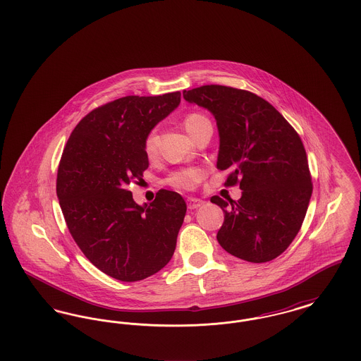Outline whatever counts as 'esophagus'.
Instances as JSON below:
<instances>
[{
  "label": "esophagus",
  "instance_id": "obj_1",
  "mask_svg": "<svg viewBox=\"0 0 361 361\" xmlns=\"http://www.w3.org/2000/svg\"><path fill=\"white\" fill-rule=\"evenodd\" d=\"M187 204H188L189 209H196V208L203 206L204 202L200 199H196V197H188Z\"/></svg>",
  "mask_w": 361,
  "mask_h": 361
}]
</instances>
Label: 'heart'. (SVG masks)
Wrapping results in <instances>:
<instances>
[{
    "label": "heart",
    "mask_w": 361,
    "mask_h": 361,
    "mask_svg": "<svg viewBox=\"0 0 361 361\" xmlns=\"http://www.w3.org/2000/svg\"><path fill=\"white\" fill-rule=\"evenodd\" d=\"M207 121L208 119L206 116H203L200 114H189L184 121V127L188 131L189 135H192L202 124H204ZM143 149H145V154L147 155L149 158L154 157L157 153V133H155V130H152L145 137ZM203 176H204L203 171L196 169V168H189V169L171 173L165 178V184H168L169 187L174 189L189 190V189L195 188L202 181Z\"/></svg>",
    "instance_id": "heart-1"
}]
</instances>
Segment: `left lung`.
I'll return each mask as SVG.
<instances>
[{
	"label": "left lung",
	"instance_id": "obj_1",
	"mask_svg": "<svg viewBox=\"0 0 361 361\" xmlns=\"http://www.w3.org/2000/svg\"><path fill=\"white\" fill-rule=\"evenodd\" d=\"M183 96L214 115L219 133L216 168L231 171L224 185L238 183L242 190L238 202L211 197L224 212L219 245L249 262L280 256L299 233L312 193L298 133L274 105L247 90L204 85Z\"/></svg>",
	"mask_w": 361,
	"mask_h": 361
}]
</instances>
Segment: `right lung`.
Returning <instances> with one entry per match:
<instances>
[{"mask_svg": "<svg viewBox=\"0 0 361 361\" xmlns=\"http://www.w3.org/2000/svg\"><path fill=\"white\" fill-rule=\"evenodd\" d=\"M180 102L173 92L93 109L73 130L59 162L56 195L71 237L94 267L121 281L154 275L176 249L187 212L183 196L161 189L139 206L128 185L149 168L145 137Z\"/></svg>", "mask_w": 361, "mask_h": 361, "instance_id": "1", "label": "right lung"}]
</instances>
